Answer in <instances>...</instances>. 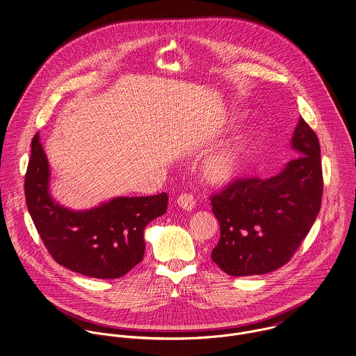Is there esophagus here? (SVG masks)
Wrapping results in <instances>:
<instances>
[{"instance_id": "34e87169", "label": "esophagus", "mask_w": 356, "mask_h": 356, "mask_svg": "<svg viewBox=\"0 0 356 356\" xmlns=\"http://www.w3.org/2000/svg\"><path fill=\"white\" fill-rule=\"evenodd\" d=\"M177 203H178V205H179L182 209H185V211H192V209L195 208V205H196V200H195L193 195H191V193H182V195L178 197Z\"/></svg>"}]
</instances>
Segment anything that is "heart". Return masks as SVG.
<instances>
[{"label":"heart","instance_id":"heart-1","mask_svg":"<svg viewBox=\"0 0 356 356\" xmlns=\"http://www.w3.org/2000/svg\"><path fill=\"white\" fill-rule=\"evenodd\" d=\"M256 131L250 129L238 134L227 147L209 154L203 164V178L209 185H226L244 170L247 157L256 141Z\"/></svg>","mask_w":356,"mask_h":356}]
</instances>
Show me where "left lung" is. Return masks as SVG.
Segmentation results:
<instances>
[{
  "label": "left lung",
  "instance_id": "1",
  "mask_svg": "<svg viewBox=\"0 0 356 356\" xmlns=\"http://www.w3.org/2000/svg\"><path fill=\"white\" fill-rule=\"evenodd\" d=\"M292 148L298 157L280 174L236 179L209 197L220 226L211 257L226 274L260 275L282 267L314 225L323 192L321 147L303 118Z\"/></svg>",
  "mask_w": 356,
  "mask_h": 356
}]
</instances>
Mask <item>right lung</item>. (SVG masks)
<instances>
[{
	"label": "right lung",
	"mask_w": 356,
	"mask_h": 356,
	"mask_svg": "<svg viewBox=\"0 0 356 356\" xmlns=\"http://www.w3.org/2000/svg\"><path fill=\"white\" fill-rule=\"evenodd\" d=\"M49 164L37 133L26 171L24 195L35 229L51 257L71 271L113 280L145 252V226L167 211L168 196L116 197L97 208L71 211L51 200Z\"/></svg>",
	"instance_id": "obj_1"
}]
</instances>
